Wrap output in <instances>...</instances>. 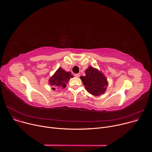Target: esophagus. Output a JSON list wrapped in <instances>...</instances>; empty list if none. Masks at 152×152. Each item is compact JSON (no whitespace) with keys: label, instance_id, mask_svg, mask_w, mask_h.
Wrapping results in <instances>:
<instances>
[{"label":"esophagus","instance_id":"34e87169","mask_svg":"<svg viewBox=\"0 0 152 152\" xmlns=\"http://www.w3.org/2000/svg\"><path fill=\"white\" fill-rule=\"evenodd\" d=\"M75 77H79V76H80V74H79V73H77V74H75Z\"/></svg>","mask_w":152,"mask_h":152}]
</instances>
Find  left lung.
Segmentation results:
<instances>
[{
  "label": "left lung",
  "instance_id": "1",
  "mask_svg": "<svg viewBox=\"0 0 152 152\" xmlns=\"http://www.w3.org/2000/svg\"><path fill=\"white\" fill-rule=\"evenodd\" d=\"M85 76H80V78L85 86L86 90L96 96L103 94L108 83L104 75L91 66L85 70Z\"/></svg>",
  "mask_w": 152,
  "mask_h": 152
}]
</instances>
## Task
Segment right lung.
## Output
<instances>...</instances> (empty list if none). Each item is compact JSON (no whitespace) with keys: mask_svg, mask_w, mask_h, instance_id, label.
Masks as SVG:
<instances>
[{"mask_svg":"<svg viewBox=\"0 0 152 152\" xmlns=\"http://www.w3.org/2000/svg\"><path fill=\"white\" fill-rule=\"evenodd\" d=\"M73 77V76L70 72H66L60 67L50 78L49 83L52 86L53 90H55L56 88H64L66 87V84L69 79Z\"/></svg>","mask_w":152,"mask_h":152,"instance_id":"1","label":"right lung"}]
</instances>
